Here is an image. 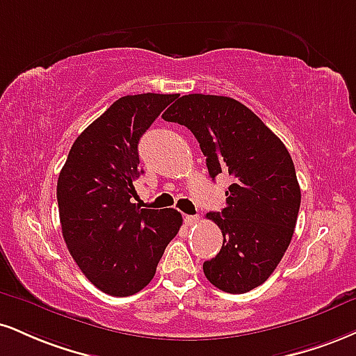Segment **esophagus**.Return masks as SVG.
I'll return each mask as SVG.
<instances>
[{
    "label": "esophagus",
    "instance_id": "34e87169",
    "mask_svg": "<svg viewBox=\"0 0 356 356\" xmlns=\"http://www.w3.org/2000/svg\"><path fill=\"white\" fill-rule=\"evenodd\" d=\"M184 220H186L187 225H194V224H199L200 217L199 216H186L184 217Z\"/></svg>",
    "mask_w": 356,
    "mask_h": 356
}]
</instances>
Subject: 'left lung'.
Returning <instances> with one entry per match:
<instances>
[{"label":"left lung","mask_w":356,"mask_h":356,"mask_svg":"<svg viewBox=\"0 0 356 356\" xmlns=\"http://www.w3.org/2000/svg\"><path fill=\"white\" fill-rule=\"evenodd\" d=\"M162 119L191 129L212 179H232L222 212L207 213L224 243L204 262V273L222 292H250L272 275L292 241L302 199L292 157L260 118L232 97L187 94Z\"/></svg>","instance_id":"8db88e82"}]
</instances>
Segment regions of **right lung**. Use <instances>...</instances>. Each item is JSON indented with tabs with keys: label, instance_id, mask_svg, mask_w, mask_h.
<instances>
[{
	"label": "right lung",
	"instance_id": "add662e5",
	"mask_svg": "<svg viewBox=\"0 0 356 356\" xmlns=\"http://www.w3.org/2000/svg\"><path fill=\"white\" fill-rule=\"evenodd\" d=\"M177 94L119 97L78 136L58 179L63 237L81 272L113 297H129L156 275L182 225L174 209L132 204L139 169L137 144Z\"/></svg>",
	"mask_w": 356,
	"mask_h": 356
}]
</instances>
